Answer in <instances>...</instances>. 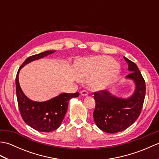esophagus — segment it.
<instances>
[{"label":"esophagus","instance_id":"esophagus-1","mask_svg":"<svg viewBox=\"0 0 159 159\" xmlns=\"http://www.w3.org/2000/svg\"><path fill=\"white\" fill-rule=\"evenodd\" d=\"M80 94H81V96H87V94H88V92H87L86 90H83L82 92H80Z\"/></svg>","mask_w":159,"mask_h":159}]
</instances>
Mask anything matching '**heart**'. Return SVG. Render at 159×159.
Returning <instances> with one entry per match:
<instances>
[{
    "mask_svg": "<svg viewBox=\"0 0 159 159\" xmlns=\"http://www.w3.org/2000/svg\"><path fill=\"white\" fill-rule=\"evenodd\" d=\"M75 67L79 80L89 81V88L93 91L105 89L120 72L119 63L107 56L79 59Z\"/></svg>",
    "mask_w": 159,
    "mask_h": 159,
    "instance_id": "obj_1",
    "label": "heart"
}]
</instances>
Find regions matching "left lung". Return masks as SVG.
<instances>
[{
	"instance_id": "obj_1",
	"label": "left lung",
	"mask_w": 159,
	"mask_h": 159,
	"mask_svg": "<svg viewBox=\"0 0 159 159\" xmlns=\"http://www.w3.org/2000/svg\"><path fill=\"white\" fill-rule=\"evenodd\" d=\"M130 74L126 79L135 83V90L127 98L112 95L108 91L94 92L96 107L93 119L101 130L108 133H116L126 130L139 117L146 95V83L137 66L124 57Z\"/></svg>"
}]
</instances>
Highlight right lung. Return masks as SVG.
Returning <instances> with one entry per match:
<instances>
[{
	"mask_svg": "<svg viewBox=\"0 0 159 159\" xmlns=\"http://www.w3.org/2000/svg\"><path fill=\"white\" fill-rule=\"evenodd\" d=\"M55 50H47L28 57L20 68L16 78V96L20 114L25 122L39 132L48 133L57 129L65 117L70 99L79 96V93H63L45 102H35L28 98L20 86L18 74L22 67L29 63L43 58Z\"/></svg>",
	"mask_w": 159,
	"mask_h": 159,
	"instance_id": "right-lung-1",
	"label": "right lung"
}]
</instances>
